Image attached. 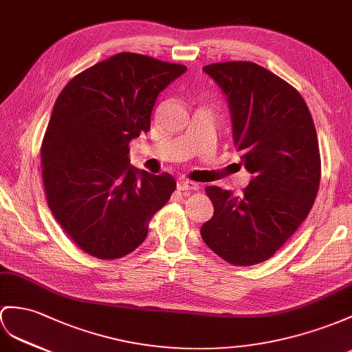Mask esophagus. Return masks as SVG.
Instances as JSON below:
<instances>
[{
    "mask_svg": "<svg viewBox=\"0 0 352 352\" xmlns=\"http://www.w3.org/2000/svg\"><path fill=\"white\" fill-rule=\"evenodd\" d=\"M177 190L179 191H185V192H191V191H199V185L194 184V182H188L181 179V181H177Z\"/></svg>",
    "mask_w": 352,
    "mask_h": 352,
    "instance_id": "34e87169",
    "label": "esophagus"
}]
</instances>
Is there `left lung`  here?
Returning a JSON list of instances; mask_svg holds the SVG:
<instances>
[{
	"mask_svg": "<svg viewBox=\"0 0 352 352\" xmlns=\"http://www.w3.org/2000/svg\"><path fill=\"white\" fill-rule=\"evenodd\" d=\"M227 96L233 139L252 181L241 197L206 186L204 243L233 265L269 260L309 215L321 181L312 115L298 91L250 61L203 67Z\"/></svg>",
	"mask_w": 352,
	"mask_h": 352,
	"instance_id": "obj_1",
	"label": "left lung"
}]
</instances>
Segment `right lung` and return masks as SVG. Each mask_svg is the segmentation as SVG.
<instances>
[{"label": "right lung", "mask_w": 352, "mask_h": 352, "mask_svg": "<svg viewBox=\"0 0 352 352\" xmlns=\"http://www.w3.org/2000/svg\"><path fill=\"white\" fill-rule=\"evenodd\" d=\"M186 67L122 52L74 76L41 143L46 201L68 237L100 260L133 252L176 190L168 173L130 166L131 139L151 128L158 94Z\"/></svg>", "instance_id": "add662e5"}]
</instances>
